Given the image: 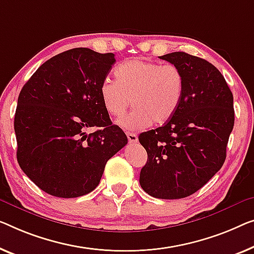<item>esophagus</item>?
<instances>
[{"label":"esophagus","instance_id":"34e87169","mask_svg":"<svg viewBox=\"0 0 254 254\" xmlns=\"http://www.w3.org/2000/svg\"><path fill=\"white\" fill-rule=\"evenodd\" d=\"M127 137L130 143H135L138 141V135L135 133H132V132H127Z\"/></svg>","mask_w":254,"mask_h":254}]
</instances>
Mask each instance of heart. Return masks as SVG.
<instances>
[{"label":"heart","instance_id":"obj_1","mask_svg":"<svg viewBox=\"0 0 254 254\" xmlns=\"http://www.w3.org/2000/svg\"><path fill=\"white\" fill-rule=\"evenodd\" d=\"M116 81L105 79L100 97L106 111L120 117L132 104L133 111L117 121L127 130L139 131L151 123L164 124L171 119L183 100L185 79L172 64L132 59L116 67Z\"/></svg>","mask_w":254,"mask_h":254}]
</instances>
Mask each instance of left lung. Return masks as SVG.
Masks as SVG:
<instances>
[{
	"label": "left lung",
	"mask_w": 254,
	"mask_h": 254,
	"mask_svg": "<svg viewBox=\"0 0 254 254\" xmlns=\"http://www.w3.org/2000/svg\"><path fill=\"white\" fill-rule=\"evenodd\" d=\"M160 58L181 70L184 97L164 126L139 135L148 155L139 183L153 197L178 199L197 191L224 165L234 98L222 74L205 59L186 52Z\"/></svg>",
	"instance_id": "8db88e82"
}]
</instances>
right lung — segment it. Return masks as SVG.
Segmentation results:
<instances>
[{"mask_svg": "<svg viewBox=\"0 0 254 254\" xmlns=\"http://www.w3.org/2000/svg\"><path fill=\"white\" fill-rule=\"evenodd\" d=\"M114 63V54L70 49L41 65L22 86L14 115L17 160L48 194H89L99 185L107 161L127 143L100 97ZM88 127L100 130L88 135Z\"/></svg>", "mask_w": 254, "mask_h": 254, "instance_id": "obj_1", "label": "right lung"}]
</instances>
